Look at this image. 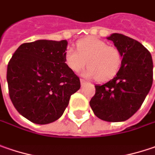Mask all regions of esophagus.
Instances as JSON below:
<instances>
[{
	"label": "esophagus",
	"instance_id": "34e87169",
	"mask_svg": "<svg viewBox=\"0 0 155 155\" xmlns=\"http://www.w3.org/2000/svg\"><path fill=\"white\" fill-rule=\"evenodd\" d=\"M80 83H81V86H84V85L86 84V82L84 81V80H83V79H80Z\"/></svg>",
	"mask_w": 155,
	"mask_h": 155
}]
</instances>
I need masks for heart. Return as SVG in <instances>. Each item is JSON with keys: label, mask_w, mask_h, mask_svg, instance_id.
<instances>
[{"label": "heart", "mask_w": 155, "mask_h": 155, "mask_svg": "<svg viewBox=\"0 0 155 155\" xmlns=\"http://www.w3.org/2000/svg\"><path fill=\"white\" fill-rule=\"evenodd\" d=\"M78 51L67 48L64 60L68 67L78 72L86 65L89 68L83 72L86 78H95L97 81L110 80L118 73L121 65V55L117 48L108 46L103 40L90 36L77 43Z\"/></svg>", "instance_id": "1"}]
</instances>
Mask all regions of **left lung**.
I'll return each mask as SVG.
<instances>
[{"mask_svg":"<svg viewBox=\"0 0 155 155\" xmlns=\"http://www.w3.org/2000/svg\"><path fill=\"white\" fill-rule=\"evenodd\" d=\"M111 40L121 55V66L110 81L96 84L90 101L94 114L108 122H121L135 113L153 84V59L143 45L127 35L113 33Z\"/></svg>","mask_w":155,"mask_h":155,"instance_id":"obj_1","label":"left lung"}]
</instances>
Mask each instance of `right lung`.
I'll return each mask as SVG.
<instances>
[{"label": "right lung", "mask_w": 155, "mask_h": 155, "mask_svg": "<svg viewBox=\"0 0 155 155\" xmlns=\"http://www.w3.org/2000/svg\"><path fill=\"white\" fill-rule=\"evenodd\" d=\"M67 45L66 40L22 43L8 64L12 103L21 116L35 124L58 120L71 96L80 88L79 78L65 64Z\"/></svg>", "instance_id": "add662e5"}]
</instances>
